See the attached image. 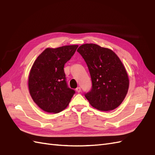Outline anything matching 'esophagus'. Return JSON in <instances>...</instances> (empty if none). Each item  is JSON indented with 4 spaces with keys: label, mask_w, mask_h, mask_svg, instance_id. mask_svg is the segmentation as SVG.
<instances>
[{
    "label": "esophagus",
    "mask_w": 155,
    "mask_h": 155,
    "mask_svg": "<svg viewBox=\"0 0 155 155\" xmlns=\"http://www.w3.org/2000/svg\"><path fill=\"white\" fill-rule=\"evenodd\" d=\"M76 91L78 92V93H80L81 92V87H77V88H76Z\"/></svg>",
    "instance_id": "obj_1"
}]
</instances>
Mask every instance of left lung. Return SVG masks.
<instances>
[{"label": "left lung", "mask_w": 155, "mask_h": 155, "mask_svg": "<svg viewBox=\"0 0 155 155\" xmlns=\"http://www.w3.org/2000/svg\"><path fill=\"white\" fill-rule=\"evenodd\" d=\"M78 52L84 58L92 79V89L84 96L90 105L100 110H111L126 96L129 79L124 66L111 50L95 44H85Z\"/></svg>", "instance_id": "1"}]
</instances>
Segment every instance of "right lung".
I'll use <instances>...</instances> for the list:
<instances>
[{"instance_id": "right-lung-1", "label": "right lung", "mask_w": 155, "mask_h": 155, "mask_svg": "<svg viewBox=\"0 0 155 155\" xmlns=\"http://www.w3.org/2000/svg\"><path fill=\"white\" fill-rule=\"evenodd\" d=\"M78 45L46 48L31 67L29 77L31 96L40 108L57 113L68 106L75 91L66 82L64 65L70 60Z\"/></svg>"}]
</instances>
